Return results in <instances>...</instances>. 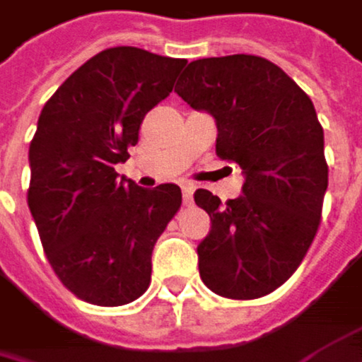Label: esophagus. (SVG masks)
<instances>
[{"instance_id": "34e87169", "label": "esophagus", "mask_w": 362, "mask_h": 362, "mask_svg": "<svg viewBox=\"0 0 362 362\" xmlns=\"http://www.w3.org/2000/svg\"><path fill=\"white\" fill-rule=\"evenodd\" d=\"M193 191H195L193 185H182V199H185V204L193 202Z\"/></svg>"}]
</instances>
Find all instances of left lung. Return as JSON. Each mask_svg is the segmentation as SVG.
<instances>
[{
	"label": "left lung",
	"instance_id": "left-lung-1",
	"mask_svg": "<svg viewBox=\"0 0 362 362\" xmlns=\"http://www.w3.org/2000/svg\"><path fill=\"white\" fill-rule=\"evenodd\" d=\"M175 93L214 116L216 154L244 173V195L227 204L195 191L212 221L197 246L199 276L227 299L265 297L297 272L320 225L329 167L314 103L255 54L191 61Z\"/></svg>",
	"mask_w": 362,
	"mask_h": 362
}]
</instances>
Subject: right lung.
<instances>
[{
	"instance_id": "1",
	"label": "right lung",
	"mask_w": 362,
	"mask_h": 362,
	"mask_svg": "<svg viewBox=\"0 0 362 362\" xmlns=\"http://www.w3.org/2000/svg\"><path fill=\"white\" fill-rule=\"evenodd\" d=\"M185 59L133 46L101 50L42 107L29 146L27 204L46 259L78 299L116 308L150 284L152 248L182 206L175 185L141 189L114 165L129 158L144 116Z\"/></svg>"
}]
</instances>
